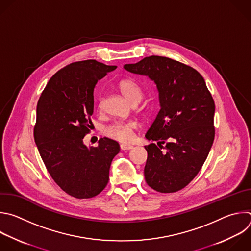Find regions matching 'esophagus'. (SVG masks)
I'll return each instance as SVG.
<instances>
[{
    "label": "esophagus",
    "instance_id": "esophagus-1",
    "mask_svg": "<svg viewBox=\"0 0 251 251\" xmlns=\"http://www.w3.org/2000/svg\"><path fill=\"white\" fill-rule=\"evenodd\" d=\"M133 148L132 145H129V144H121L120 145V149L122 151H127V150H131Z\"/></svg>",
    "mask_w": 251,
    "mask_h": 251
}]
</instances>
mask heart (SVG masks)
I'll list each match as a JSON object with an SVG mask.
<instances>
[{"label":"heart","mask_w":251,"mask_h":251,"mask_svg":"<svg viewBox=\"0 0 251 251\" xmlns=\"http://www.w3.org/2000/svg\"><path fill=\"white\" fill-rule=\"evenodd\" d=\"M118 87L131 103L134 101H140L143 97L142 89L138 83L130 77L123 78L119 81ZM98 106L100 109L103 107V99L100 98L98 100ZM137 129V123L135 121H116L105 127L104 135L110 139H113L118 142H129L133 138L134 131Z\"/></svg>","instance_id":"obj_1"}]
</instances>
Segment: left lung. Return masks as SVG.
Instances as JSON below:
<instances>
[{
  "mask_svg": "<svg viewBox=\"0 0 251 251\" xmlns=\"http://www.w3.org/2000/svg\"><path fill=\"white\" fill-rule=\"evenodd\" d=\"M124 69L149 76L158 92L160 110L148 130L145 149L148 185L173 193L188 185L204 164L215 138V102L203 76L168 57L150 56Z\"/></svg>",
  "mask_w": 251,
  "mask_h": 251,
  "instance_id": "8db88e82",
  "label": "left lung"
}]
</instances>
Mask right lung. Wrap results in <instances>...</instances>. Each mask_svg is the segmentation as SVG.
Listing matches in <instances>:
<instances>
[{
    "label": "right lung",
    "mask_w": 251,
    "mask_h": 251,
    "mask_svg": "<svg viewBox=\"0 0 251 251\" xmlns=\"http://www.w3.org/2000/svg\"><path fill=\"white\" fill-rule=\"evenodd\" d=\"M96 60L72 63L47 82L36 107L34 140L53 180L67 194L92 198L109 180V169L120 146L101 138L98 147L82 140L93 126L94 90L99 79L115 70Z\"/></svg>",
    "instance_id": "obj_1"
}]
</instances>
